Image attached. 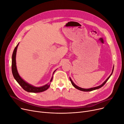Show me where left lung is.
<instances>
[{
    "instance_id": "obj_1",
    "label": "left lung",
    "mask_w": 124,
    "mask_h": 124,
    "mask_svg": "<svg viewBox=\"0 0 124 124\" xmlns=\"http://www.w3.org/2000/svg\"><path fill=\"white\" fill-rule=\"evenodd\" d=\"M113 70H114V66H113V69H112V71L111 74L110 75V76L108 77L107 78V80H106V81H105L102 84H101L100 85H99V86H97V87H92V88H88V89L81 88V87H78V86L77 85H76V84H75L73 83V82L72 81V80H71V78H70V81H71V84H72V85L74 86V87L75 88H77V89H78V90H80V91H83V92H90V91H93V90L99 89V88H101V87H102V86H103L105 84H106V83L108 81V79H109V78H110V77L112 76V73H113Z\"/></svg>"
}]
</instances>
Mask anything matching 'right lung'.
I'll return each instance as SVG.
<instances>
[{
    "mask_svg": "<svg viewBox=\"0 0 124 124\" xmlns=\"http://www.w3.org/2000/svg\"><path fill=\"white\" fill-rule=\"evenodd\" d=\"M18 44H19V43L17 44L16 46L15 47L13 52L12 56V72L15 80L17 81V83L20 85V86L25 90V91H26L27 92L40 93V92H42L46 91V90H47L50 87L52 79H53V77H52L51 79L48 83L46 84L44 86H41V87H36V86H34L31 84H30L28 83L27 82L25 81L23 78L20 77L19 74H18L17 68H16V54L17 48ZM56 70H55L54 71L53 74L54 73Z\"/></svg>",
    "mask_w": 124,
    "mask_h": 124,
    "instance_id": "obj_1",
    "label": "right lung"
}]
</instances>
